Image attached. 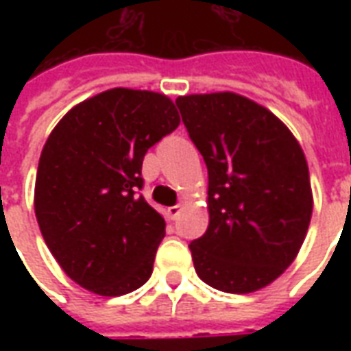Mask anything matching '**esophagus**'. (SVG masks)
Returning a JSON list of instances; mask_svg holds the SVG:
<instances>
[{
    "label": "esophagus",
    "instance_id": "esophagus-1",
    "mask_svg": "<svg viewBox=\"0 0 351 351\" xmlns=\"http://www.w3.org/2000/svg\"><path fill=\"white\" fill-rule=\"evenodd\" d=\"M180 213H182V205H175V206H171V208H167V216L171 218V220H176Z\"/></svg>",
    "mask_w": 351,
    "mask_h": 351
}]
</instances>
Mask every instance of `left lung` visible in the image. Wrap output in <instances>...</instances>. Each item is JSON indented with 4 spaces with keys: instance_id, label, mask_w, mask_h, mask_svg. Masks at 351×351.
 I'll return each mask as SVG.
<instances>
[{
    "instance_id": "8db88e82",
    "label": "left lung",
    "mask_w": 351,
    "mask_h": 351,
    "mask_svg": "<svg viewBox=\"0 0 351 351\" xmlns=\"http://www.w3.org/2000/svg\"><path fill=\"white\" fill-rule=\"evenodd\" d=\"M208 171V228L191 241L199 278L226 293L276 280L301 250L312 216L308 165L271 110L231 92L176 99Z\"/></svg>"
}]
</instances>
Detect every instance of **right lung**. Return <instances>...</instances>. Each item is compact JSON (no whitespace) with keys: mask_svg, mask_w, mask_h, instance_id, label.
I'll list each match as a JSON object with an SVG mask.
<instances>
[{"mask_svg":"<svg viewBox=\"0 0 351 351\" xmlns=\"http://www.w3.org/2000/svg\"><path fill=\"white\" fill-rule=\"evenodd\" d=\"M167 95L112 88L73 107L39 160L35 216L65 274L105 297L150 278L165 220L148 205L143 160L178 128Z\"/></svg>","mask_w":351,"mask_h":351,"instance_id":"right-lung-1","label":"right lung"}]
</instances>
